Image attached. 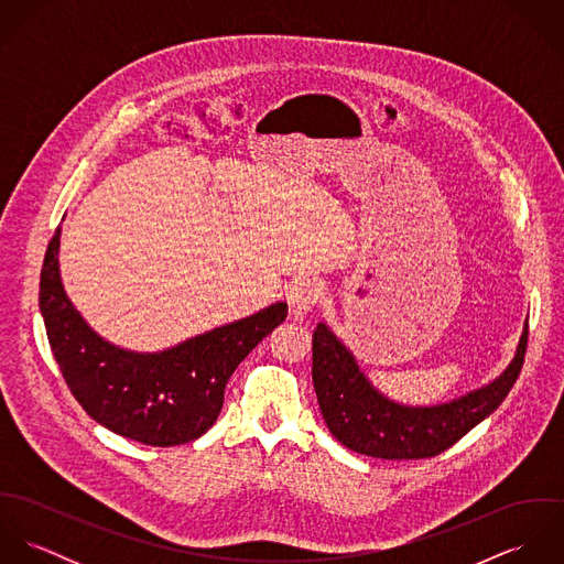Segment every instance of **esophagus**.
Listing matches in <instances>:
<instances>
[{
	"mask_svg": "<svg viewBox=\"0 0 564 564\" xmlns=\"http://www.w3.org/2000/svg\"><path fill=\"white\" fill-rule=\"evenodd\" d=\"M323 297V284L317 278H311V275H304V278H297L291 286H289V293H286V300H289V308H291V315L293 317H306Z\"/></svg>",
	"mask_w": 564,
	"mask_h": 564,
	"instance_id": "1",
	"label": "esophagus"
}]
</instances>
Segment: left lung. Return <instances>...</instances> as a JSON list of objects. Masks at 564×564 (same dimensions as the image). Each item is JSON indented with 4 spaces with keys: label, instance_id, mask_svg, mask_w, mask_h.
<instances>
[{
    "label": "left lung",
    "instance_id": "1",
    "mask_svg": "<svg viewBox=\"0 0 564 564\" xmlns=\"http://www.w3.org/2000/svg\"><path fill=\"white\" fill-rule=\"evenodd\" d=\"M525 347L528 322L499 378L452 402L403 405L382 395L354 354L319 323L313 334V382L325 425L340 445L382 460H419L443 454L499 408L521 373Z\"/></svg>",
    "mask_w": 564,
    "mask_h": 564
}]
</instances>
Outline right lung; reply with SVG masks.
Returning a JSON list of instances; mask_svg holds the SVG:
<instances>
[{"mask_svg":"<svg viewBox=\"0 0 564 564\" xmlns=\"http://www.w3.org/2000/svg\"><path fill=\"white\" fill-rule=\"evenodd\" d=\"M58 247L61 228L47 245L39 291L54 358L88 416L143 445L173 447L206 434L242 358L286 319V302H275L164 351L121 349L90 329L74 308L61 282Z\"/></svg>","mask_w":564,"mask_h":564,"instance_id":"obj_1","label":"right lung"}]
</instances>
